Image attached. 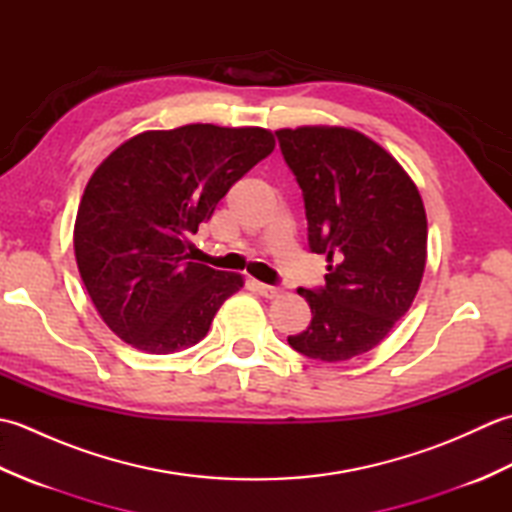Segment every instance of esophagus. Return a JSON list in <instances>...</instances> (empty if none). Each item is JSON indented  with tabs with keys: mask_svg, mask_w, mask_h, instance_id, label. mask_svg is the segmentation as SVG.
I'll list each match as a JSON object with an SVG mask.
<instances>
[{
	"mask_svg": "<svg viewBox=\"0 0 512 512\" xmlns=\"http://www.w3.org/2000/svg\"><path fill=\"white\" fill-rule=\"evenodd\" d=\"M255 288H257L259 295L266 297V299H275V297H279V292H281L279 286H268V284H262V281H257Z\"/></svg>",
	"mask_w": 512,
	"mask_h": 512,
	"instance_id": "esophagus-1",
	"label": "esophagus"
}]
</instances>
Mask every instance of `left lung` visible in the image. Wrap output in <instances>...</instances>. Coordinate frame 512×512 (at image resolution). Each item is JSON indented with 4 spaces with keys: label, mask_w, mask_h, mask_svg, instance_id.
<instances>
[{
    "label": "left lung",
    "mask_w": 512,
    "mask_h": 512,
    "mask_svg": "<svg viewBox=\"0 0 512 512\" xmlns=\"http://www.w3.org/2000/svg\"><path fill=\"white\" fill-rule=\"evenodd\" d=\"M308 220V246L328 257L325 286L299 288L312 310L292 350L336 363L365 354L405 317L427 262L416 184L374 140L345 127L279 129Z\"/></svg>",
    "instance_id": "left-lung-1"
}]
</instances>
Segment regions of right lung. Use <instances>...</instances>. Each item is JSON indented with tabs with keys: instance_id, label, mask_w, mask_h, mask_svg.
Masks as SVG:
<instances>
[{
	"instance_id": "1",
	"label": "right lung",
	"mask_w": 512,
	"mask_h": 512,
	"mask_svg": "<svg viewBox=\"0 0 512 512\" xmlns=\"http://www.w3.org/2000/svg\"><path fill=\"white\" fill-rule=\"evenodd\" d=\"M273 149L262 127L198 123L129 138L94 171L74 253L92 303L125 343L171 354L204 339L244 281L189 262V237Z\"/></svg>"
}]
</instances>
